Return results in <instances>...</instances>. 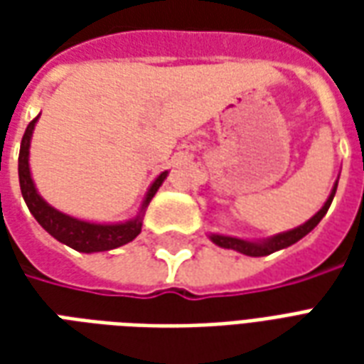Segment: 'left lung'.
Listing matches in <instances>:
<instances>
[{
  "instance_id": "left-lung-1",
  "label": "left lung",
  "mask_w": 364,
  "mask_h": 364,
  "mask_svg": "<svg viewBox=\"0 0 364 364\" xmlns=\"http://www.w3.org/2000/svg\"><path fill=\"white\" fill-rule=\"evenodd\" d=\"M337 181H339V177H337ZM337 181L333 183L328 200L323 203V206H321L320 210L314 214L310 220H306L304 224H300V226H296V228L287 230V232H281V234H274V236L263 237V240H244V237L224 236V234H214V232H210L208 237H210V242L218 245V247H224V250H234V252L244 253V255H250V257H263V255H269V253L284 250V247H289V245L300 242L302 237L308 236V234H310V232L320 224L321 218H323L326 213H328L331 200H333V197H336Z\"/></svg>"
}]
</instances>
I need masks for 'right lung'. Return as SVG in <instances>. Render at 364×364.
Returning a JSON list of instances; mask_svg holds the SVG:
<instances>
[{"label":"right lung","mask_w":364,"mask_h":364,"mask_svg":"<svg viewBox=\"0 0 364 364\" xmlns=\"http://www.w3.org/2000/svg\"><path fill=\"white\" fill-rule=\"evenodd\" d=\"M41 119V114L35 120L28 122L27 130L21 140V151H19V185L21 195L27 203L28 210L35 216L36 222L43 226L52 237H56L60 244H66L75 252L82 253H97V252H109L114 247L132 242L140 232H142V220L144 213L150 205L154 195L158 193L161 183L167 179L169 171H161V173L151 181L150 189L144 197L142 205L138 208L134 218L124 222H91L72 216L54 208L48 205L41 193L36 189L35 179L31 173V164H28V156H31V140H33V132H35L36 122Z\"/></svg>","instance_id":"right-lung-1"}]
</instances>
